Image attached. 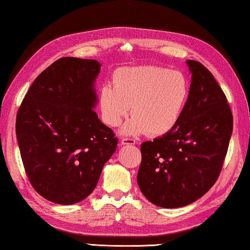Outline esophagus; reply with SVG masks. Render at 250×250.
I'll list each match as a JSON object with an SVG mask.
<instances>
[{
  "mask_svg": "<svg viewBox=\"0 0 250 250\" xmlns=\"http://www.w3.org/2000/svg\"><path fill=\"white\" fill-rule=\"evenodd\" d=\"M121 144L124 146H128V145H136V140L132 139V138H124L121 140Z\"/></svg>",
  "mask_w": 250,
  "mask_h": 250,
  "instance_id": "esophagus-1",
  "label": "esophagus"
}]
</instances>
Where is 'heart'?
Returning a JSON list of instances; mask_svg holds the SVG:
<instances>
[{
    "instance_id": "b5f03b06",
    "label": "heart",
    "mask_w": 250,
    "mask_h": 250,
    "mask_svg": "<svg viewBox=\"0 0 250 250\" xmlns=\"http://www.w3.org/2000/svg\"><path fill=\"white\" fill-rule=\"evenodd\" d=\"M190 96L188 79L180 71L158 65L124 66L113 73L112 85L105 83L99 92L102 120L118 126L133 117L122 132L164 136L181 120Z\"/></svg>"
}]
</instances>
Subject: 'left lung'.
<instances>
[{"mask_svg":"<svg viewBox=\"0 0 250 250\" xmlns=\"http://www.w3.org/2000/svg\"><path fill=\"white\" fill-rule=\"evenodd\" d=\"M187 64L191 84L180 122L140 148L138 185L150 203L162 208L187 206L215 185L232 132L230 106L212 73L198 61Z\"/></svg>","mask_w":250,"mask_h":250,"instance_id":"obj_1","label":"left lung"}]
</instances>
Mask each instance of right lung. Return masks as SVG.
I'll return each instance as SVG.
<instances>
[{
	"label": "right lung",
	"instance_id": "1",
	"mask_svg": "<svg viewBox=\"0 0 250 250\" xmlns=\"http://www.w3.org/2000/svg\"><path fill=\"white\" fill-rule=\"evenodd\" d=\"M101 64L65 57L38 75L20 105L15 131L35 191L60 205L85 199L118 139L93 109Z\"/></svg>",
	"mask_w": 250,
	"mask_h": 250
}]
</instances>
